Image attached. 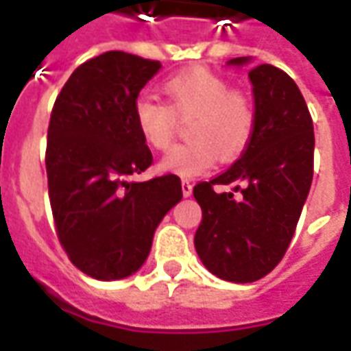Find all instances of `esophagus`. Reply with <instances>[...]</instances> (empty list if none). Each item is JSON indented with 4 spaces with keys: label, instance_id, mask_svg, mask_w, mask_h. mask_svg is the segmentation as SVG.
I'll return each mask as SVG.
<instances>
[{
    "label": "esophagus",
    "instance_id": "esophagus-1",
    "mask_svg": "<svg viewBox=\"0 0 351 351\" xmlns=\"http://www.w3.org/2000/svg\"><path fill=\"white\" fill-rule=\"evenodd\" d=\"M191 191H193V186H191L190 180H182V195L184 197H190Z\"/></svg>",
    "mask_w": 351,
    "mask_h": 351
}]
</instances>
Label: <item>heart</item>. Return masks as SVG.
<instances>
[{
	"label": "heart",
	"mask_w": 351,
	"mask_h": 351,
	"mask_svg": "<svg viewBox=\"0 0 351 351\" xmlns=\"http://www.w3.org/2000/svg\"><path fill=\"white\" fill-rule=\"evenodd\" d=\"M167 105L152 97H138L133 120L146 145L165 152L176 137V118L193 116L188 128L190 143L175 146L161 160V171L191 178L206 173L214 161H233L250 146L258 108L250 93L231 88L218 73L193 67L165 80Z\"/></svg>",
	"instance_id": "heart-1"
}]
</instances>
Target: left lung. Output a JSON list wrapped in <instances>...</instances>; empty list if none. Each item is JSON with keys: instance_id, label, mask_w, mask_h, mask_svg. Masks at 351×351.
Masks as SVG:
<instances>
[{"instance_id": "left-lung-1", "label": "left lung", "mask_w": 351, "mask_h": 351, "mask_svg": "<svg viewBox=\"0 0 351 351\" xmlns=\"http://www.w3.org/2000/svg\"><path fill=\"white\" fill-rule=\"evenodd\" d=\"M248 77L258 108L250 146L228 171L193 188L203 210L195 250L213 274L237 284L263 278L282 261L314 175V125L301 90L269 64ZM216 185L232 191L218 194Z\"/></svg>"}]
</instances>
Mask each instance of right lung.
<instances>
[{"instance_id":"right-lung-1","label":"right lung","mask_w":351,"mask_h":351,"mask_svg":"<svg viewBox=\"0 0 351 351\" xmlns=\"http://www.w3.org/2000/svg\"><path fill=\"white\" fill-rule=\"evenodd\" d=\"M158 60L110 50L79 65L58 93L49 123L47 178L58 241L97 280L141 269L154 231L182 199L176 175L128 182L152 165L133 105Z\"/></svg>"}]
</instances>
